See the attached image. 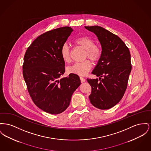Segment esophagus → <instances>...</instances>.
I'll use <instances>...</instances> for the list:
<instances>
[{
	"label": "esophagus",
	"instance_id": "obj_1",
	"mask_svg": "<svg viewBox=\"0 0 151 151\" xmlns=\"http://www.w3.org/2000/svg\"><path fill=\"white\" fill-rule=\"evenodd\" d=\"M80 81L81 82V83H84L86 80H85V79L84 78H83V77H81V76H80Z\"/></svg>",
	"mask_w": 151,
	"mask_h": 151
}]
</instances>
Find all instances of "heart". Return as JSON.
<instances>
[{"instance_id": "obj_1", "label": "heart", "mask_w": 151, "mask_h": 151, "mask_svg": "<svg viewBox=\"0 0 151 151\" xmlns=\"http://www.w3.org/2000/svg\"><path fill=\"white\" fill-rule=\"evenodd\" d=\"M73 43L85 50L84 58L90 59L93 62H98L102 55V50L100 45L95 44V41L92 38L87 36H82L77 37L73 40ZM60 55L63 60L65 63L71 62V50L67 44H64L60 49ZM92 67V63L87 59L82 62L76 63L68 67L69 73L76 74L80 76H84Z\"/></svg>"}]
</instances>
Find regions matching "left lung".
<instances>
[{
  "label": "left lung",
  "instance_id": "1",
  "mask_svg": "<svg viewBox=\"0 0 151 151\" xmlns=\"http://www.w3.org/2000/svg\"><path fill=\"white\" fill-rule=\"evenodd\" d=\"M98 36L102 55L92 73L99 79H87L92 91L91 103L100 109L117 104L124 96L132 65L131 54L124 42L117 35L97 26H85Z\"/></svg>",
  "mask_w": 151,
  "mask_h": 151
}]
</instances>
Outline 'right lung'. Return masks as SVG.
<instances>
[{
  "label": "right lung",
  "mask_w": 151,
  "mask_h": 151,
  "mask_svg": "<svg viewBox=\"0 0 151 151\" xmlns=\"http://www.w3.org/2000/svg\"><path fill=\"white\" fill-rule=\"evenodd\" d=\"M72 31L64 27L45 32L34 40L24 56L23 75L29 94L36 106L51 114L68 108L81 83L74 73L60 79L65 72L60 49Z\"/></svg>",
  "instance_id": "obj_1"
}]
</instances>
